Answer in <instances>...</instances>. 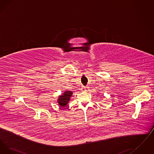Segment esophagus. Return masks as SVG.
<instances>
[{
  "label": "esophagus",
  "mask_w": 154,
  "mask_h": 154,
  "mask_svg": "<svg viewBox=\"0 0 154 154\" xmlns=\"http://www.w3.org/2000/svg\"><path fill=\"white\" fill-rule=\"evenodd\" d=\"M88 87H84V86H82V91H87L88 89Z\"/></svg>",
  "instance_id": "esophagus-1"
}]
</instances>
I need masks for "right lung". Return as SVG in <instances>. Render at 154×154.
Returning <instances> with one entry per match:
<instances>
[{"label":"right lung","instance_id":"add662e5","mask_svg":"<svg viewBox=\"0 0 154 154\" xmlns=\"http://www.w3.org/2000/svg\"><path fill=\"white\" fill-rule=\"evenodd\" d=\"M72 91H66L64 92L63 95L59 96L58 102L60 107H65L70 100V97L72 95Z\"/></svg>","mask_w":154,"mask_h":154}]
</instances>
